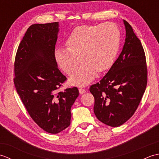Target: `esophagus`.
I'll return each mask as SVG.
<instances>
[{
  "label": "esophagus",
  "mask_w": 159,
  "mask_h": 159,
  "mask_svg": "<svg viewBox=\"0 0 159 159\" xmlns=\"http://www.w3.org/2000/svg\"><path fill=\"white\" fill-rule=\"evenodd\" d=\"M85 92H86V90L85 89L80 88V87L79 88V93H80V94H83Z\"/></svg>",
  "instance_id": "1"
}]
</instances>
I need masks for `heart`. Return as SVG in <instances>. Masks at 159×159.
Returning <instances> with one entry per match:
<instances>
[{
  "instance_id": "obj_1",
  "label": "heart",
  "mask_w": 159,
  "mask_h": 159,
  "mask_svg": "<svg viewBox=\"0 0 159 159\" xmlns=\"http://www.w3.org/2000/svg\"><path fill=\"white\" fill-rule=\"evenodd\" d=\"M120 31L113 23L80 25L74 29L66 41L67 48L57 47L55 59L72 85L85 86L113 66L120 46ZM81 59H80V57Z\"/></svg>"
}]
</instances>
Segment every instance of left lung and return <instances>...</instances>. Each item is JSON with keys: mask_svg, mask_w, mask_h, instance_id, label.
Here are the masks:
<instances>
[{"mask_svg": "<svg viewBox=\"0 0 159 159\" xmlns=\"http://www.w3.org/2000/svg\"><path fill=\"white\" fill-rule=\"evenodd\" d=\"M126 39L122 51L99 83L90 87L93 112L104 124L117 127L133 116L148 82L146 55L130 24L124 20Z\"/></svg>", "mask_w": 159, "mask_h": 159, "instance_id": "8db88e82", "label": "left lung"}]
</instances>
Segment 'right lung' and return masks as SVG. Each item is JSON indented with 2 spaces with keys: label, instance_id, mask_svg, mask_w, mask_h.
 Instances as JSON below:
<instances>
[{
  "label": "right lung",
  "instance_id": "add662e5",
  "mask_svg": "<svg viewBox=\"0 0 159 159\" xmlns=\"http://www.w3.org/2000/svg\"><path fill=\"white\" fill-rule=\"evenodd\" d=\"M58 22L30 26L20 43L13 83L33 120L48 133L70 126L71 107L79 95L74 87L59 91L67 78L57 67L55 44Z\"/></svg>",
  "mask_w": 159,
  "mask_h": 159
}]
</instances>
